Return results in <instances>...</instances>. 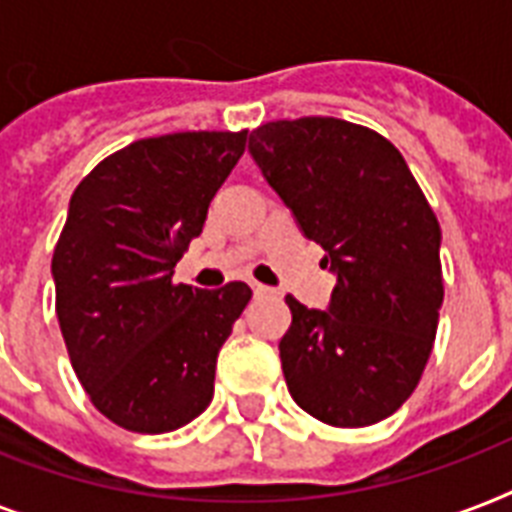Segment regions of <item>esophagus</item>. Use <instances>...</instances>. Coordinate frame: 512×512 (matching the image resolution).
I'll list each match as a JSON object with an SVG mask.
<instances>
[{
  "label": "esophagus",
  "mask_w": 512,
  "mask_h": 512,
  "mask_svg": "<svg viewBox=\"0 0 512 512\" xmlns=\"http://www.w3.org/2000/svg\"><path fill=\"white\" fill-rule=\"evenodd\" d=\"M252 292H255V297H265V295H271L273 289L265 287V284H252Z\"/></svg>",
  "instance_id": "34e87169"
}]
</instances>
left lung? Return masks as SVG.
I'll list each match as a JSON object with an SVG mask.
<instances>
[{
    "label": "left lung",
    "mask_w": 512,
    "mask_h": 512,
    "mask_svg": "<svg viewBox=\"0 0 512 512\" xmlns=\"http://www.w3.org/2000/svg\"><path fill=\"white\" fill-rule=\"evenodd\" d=\"M249 151L337 271L329 311L287 295L279 342L300 409L366 428L412 396L444 303L441 225L404 156L380 132L332 116L260 124Z\"/></svg>",
    "instance_id": "left-lung-1"
}]
</instances>
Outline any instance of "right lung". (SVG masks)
Masks as SVG:
<instances>
[{
  "label": "right lung",
  "mask_w": 512,
  "mask_h": 512,
  "mask_svg": "<svg viewBox=\"0 0 512 512\" xmlns=\"http://www.w3.org/2000/svg\"><path fill=\"white\" fill-rule=\"evenodd\" d=\"M244 148L247 130L135 140L71 196L52 252L55 313L92 406L119 428L170 433L212 401L217 353L252 289L175 284L172 268Z\"/></svg>",
  "instance_id": "right-lung-1"
}]
</instances>
